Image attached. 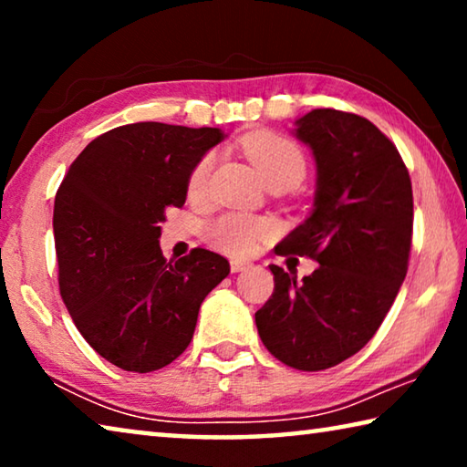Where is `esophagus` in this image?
Wrapping results in <instances>:
<instances>
[{"instance_id":"34e87169","label":"esophagus","mask_w":467,"mask_h":467,"mask_svg":"<svg viewBox=\"0 0 467 467\" xmlns=\"http://www.w3.org/2000/svg\"><path fill=\"white\" fill-rule=\"evenodd\" d=\"M251 267V262H244V259H233L231 262V270L236 274V272H244L249 270Z\"/></svg>"}]
</instances>
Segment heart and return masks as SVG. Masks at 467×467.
Segmentation results:
<instances>
[{
  "mask_svg": "<svg viewBox=\"0 0 467 467\" xmlns=\"http://www.w3.org/2000/svg\"><path fill=\"white\" fill-rule=\"evenodd\" d=\"M243 150L262 177L272 181L286 179L298 183L306 172V158L296 141L280 133H253L243 140ZM216 162V152H205L189 172L187 192L189 195H202L208 187V181ZM274 226L270 220L249 214H224L208 226V236L214 247L231 253V255H249L259 247V243L270 239Z\"/></svg>",
  "mask_w": 467,
  "mask_h": 467,
  "instance_id": "heart-1",
  "label": "heart"
}]
</instances>
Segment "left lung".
I'll use <instances>...</instances> for the list:
<instances>
[{
    "label": "left lung",
    "mask_w": 467,
    "mask_h": 467,
    "mask_svg": "<svg viewBox=\"0 0 467 467\" xmlns=\"http://www.w3.org/2000/svg\"><path fill=\"white\" fill-rule=\"evenodd\" d=\"M295 136L313 150L317 189L311 216L275 253L319 267L296 282L270 265L274 292L255 323L284 365L323 370L357 354L398 296L412 247V183L398 148L365 117L313 109Z\"/></svg>",
    "instance_id": "obj_1"
}]
</instances>
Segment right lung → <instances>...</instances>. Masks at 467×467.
Here are the masks:
<instances>
[{"mask_svg":"<svg viewBox=\"0 0 467 467\" xmlns=\"http://www.w3.org/2000/svg\"><path fill=\"white\" fill-rule=\"evenodd\" d=\"M216 128L156 121L102 133L55 195L59 292L76 327L110 365L150 373L185 352L197 313L231 265L193 249L167 262L161 223L181 208L195 162L223 141Z\"/></svg>","mask_w":467,"mask_h":467,"instance_id":"1","label":"right lung"}]
</instances>
